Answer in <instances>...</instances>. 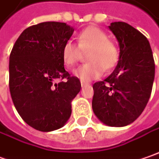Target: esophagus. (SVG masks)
<instances>
[{
	"mask_svg": "<svg viewBox=\"0 0 159 159\" xmlns=\"http://www.w3.org/2000/svg\"><path fill=\"white\" fill-rule=\"evenodd\" d=\"M81 85H82V87L87 86V85H88V83H85V82H83V81H81Z\"/></svg>",
	"mask_w": 159,
	"mask_h": 159,
	"instance_id": "1",
	"label": "esophagus"
}]
</instances>
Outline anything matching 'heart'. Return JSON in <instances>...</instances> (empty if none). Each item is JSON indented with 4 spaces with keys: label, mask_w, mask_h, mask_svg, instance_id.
<instances>
[{
    "label": "heart",
    "mask_w": 159,
    "mask_h": 159,
    "mask_svg": "<svg viewBox=\"0 0 159 159\" xmlns=\"http://www.w3.org/2000/svg\"><path fill=\"white\" fill-rule=\"evenodd\" d=\"M78 46L68 41L62 49V59L68 67L74 66L81 56V51H89L87 62L78 66L74 75L82 81L98 78L103 74L105 68L109 70L118 62L119 52L113 42L107 40L105 32L96 26H89L77 36Z\"/></svg>",
    "instance_id": "heart-1"
}]
</instances>
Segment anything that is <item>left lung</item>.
I'll return each mask as SVG.
<instances>
[{
    "instance_id": "8db88e82",
    "label": "left lung",
    "mask_w": 159,
    "mask_h": 159,
    "mask_svg": "<svg viewBox=\"0 0 159 159\" xmlns=\"http://www.w3.org/2000/svg\"><path fill=\"white\" fill-rule=\"evenodd\" d=\"M119 45L113 73L93 85V110L108 126L122 127L135 121L148 103L155 77L150 44L140 31L125 22L108 25Z\"/></svg>"
}]
</instances>
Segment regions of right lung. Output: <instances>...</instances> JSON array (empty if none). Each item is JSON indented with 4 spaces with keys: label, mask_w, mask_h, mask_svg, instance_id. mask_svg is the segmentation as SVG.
<instances>
[{
    "label": "right lung",
    "mask_w": 159,
    "mask_h": 159,
    "mask_svg": "<svg viewBox=\"0 0 159 159\" xmlns=\"http://www.w3.org/2000/svg\"><path fill=\"white\" fill-rule=\"evenodd\" d=\"M60 22H43L22 32L10 56V91L17 113L31 127L52 132L69 119L71 102L81 90L65 70L62 49L74 33ZM67 78L66 82L54 83Z\"/></svg>",
    "instance_id": "1"
}]
</instances>
